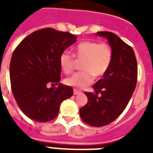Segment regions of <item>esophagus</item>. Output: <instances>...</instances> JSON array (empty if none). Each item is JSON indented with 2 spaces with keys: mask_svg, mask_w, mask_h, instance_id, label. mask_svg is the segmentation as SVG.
<instances>
[{
  "mask_svg": "<svg viewBox=\"0 0 153 153\" xmlns=\"http://www.w3.org/2000/svg\"><path fill=\"white\" fill-rule=\"evenodd\" d=\"M82 92H80V91H77V90H75V89H74V95H77V94H81Z\"/></svg>",
  "mask_w": 153,
  "mask_h": 153,
  "instance_id": "obj_1",
  "label": "esophagus"
}]
</instances>
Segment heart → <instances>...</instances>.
<instances>
[{
    "mask_svg": "<svg viewBox=\"0 0 153 153\" xmlns=\"http://www.w3.org/2000/svg\"><path fill=\"white\" fill-rule=\"evenodd\" d=\"M73 55L77 60H82L81 70L65 80L66 84L75 88L86 87L96 78L103 76L109 70L112 62V51L105 43L98 44L96 41H83L73 49ZM74 56L67 51L61 53L59 64L64 73L69 74L74 69Z\"/></svg>",
    "mask_w": 153,
    "mask_h": 153,
    "instance_id": "b5f03b06",
    "label": "heart"
}]
</instances>
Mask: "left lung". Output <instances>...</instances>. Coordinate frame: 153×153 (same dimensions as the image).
<instances>
[{
  "label": "left lung",
  "mask_w": 153,
  "mask_h": 153,
  "mask_svg": "<svg viewBox=\"0 0 153 153\" xmlns=\"http://www.w3.org/2000/svg\"><path fill=\"white\" fill-rule=\"evenodd\" d=\"M96 35L109 42L112 62L102 79L93 86L95 94L85 92L88 102L79 109V114L84 122L101 127L115 121L127 106L137 85V63L133 48L116 34L98 32Z\"/></svg>",
  "instance_id": "left-lung-1"
}]
</instances>
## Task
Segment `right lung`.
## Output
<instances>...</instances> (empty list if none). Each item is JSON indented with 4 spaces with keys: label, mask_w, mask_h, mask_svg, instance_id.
Returning a JSON list of instances; mask_svg holds the SVG:
<instances>
[{
    "label": "right lung",
    "mask_w": 153,
    "mask_h": 153,
    "mask_svg": "<svg viewBox=\"0 0 153 153\" xmlns=\"http://www.w3.org/2000/svg\"><path fill=\"white\" fill-rule=\"evenodd\" d=\"M76 39L71 33L46 27L31 33L15 49L9 67L11 87L19 108L30 119L51 121L61 102L73 95L71 86L59 83V56Z\"/></svg>",
    "instance_id": "1"
}]
</instances>
